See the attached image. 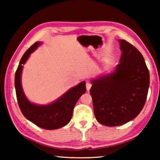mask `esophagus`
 Here are the masks:
<instances>
[{"label": "esophagus", "mask_w": 160, "mask_h": 160, "mask_svg": "<svg viewBox=\"0 0 160 160\" xmlns=\"http://www.w3.org/2000/svg\"><path fill=\"white\" fill-rule=\"evenodd\" d=\"M91 87H92V84H91L90 82H86V88H87V90H88V91L90 90V88H91Z\"/></svg>", "instance_id": "esophagus-1"}]
</instances>
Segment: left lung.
Segmentation results:
<instances>
[{
    "label": "left lung",
    "instance_id": "left-lung-1",
    "mask_svg": "<svg viewBox=\"0 0 160 160\" xmlns=\"http://www.w3.org/2000/svg\"><path fill=\"white\" fill-rule=\"evenodd\" d=\"M118 42L120 63L112 73L92 80L90 90L97 121L111 127L123 125L139 114L150 86V73L141 53L126 40Z\"/></svg>",
    "mask_w": 160,
    "mask_h": 160
}]
</instances>
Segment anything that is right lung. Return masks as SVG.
I'll return each instance as SVG.
<instances>
[{"mask_svg":"<svg viewBox=\"0 0 160 160\" xmlns=\"http://www.w3.org/2000/svg\"><path fill=\"white\" fill-rule=\"evenodd\" d=\"M35 42L22 57L15 75V88L19 107L25 117L40 128L55 130L67 125L72 118L75 104L86 92L85 82L78 84L50 104L38 105L32 104L25 97L21 85V74L23 65L30 53L41 44Z\"/></svg>","mask_w":160,"mask_h":160,"instance_id":"add662e5","label":"right lung"}]
</instances>
